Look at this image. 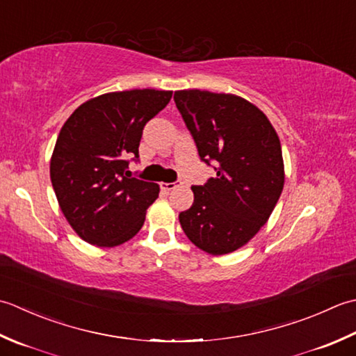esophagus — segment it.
Segmentation results:
<instances>
[{"label": "esophagus", "instance_id": "esophagus-1", "mask_svg": "<svg viewBox=\"0 0 356 356\" xmlns=\"http://www.w3.org/2000/svg\"><path fill=\"white\" fill-rule=\"evenodd\" d=\"M177 186H178V183H161V188L165 192L173 191V188H175Z\"/></svg>", "mask_w": 356, "mask_h": 356}]
</instances>
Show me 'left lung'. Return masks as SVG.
<instances>
[{
	"label": "left lung",
	"instance_id": "8db88e82",
	"mask_svg": "<svg viewBox=\"0 0 356 356\" xmlns=\"http://www.w3.org/2000/svg\"><path fill=\"white\" fill-rule=\"evenodd\" d=\"M175 104L202 161L216 177L192 186L193 204L179 213L191 241L226 255L258 234L284 187L280 138L259 108L232 93L177 90Z\"/></svg>",
	"mask_w": 356,
	"mask_h": 356
}]
</instances>
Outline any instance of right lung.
<instances>
[{
    "mask_svg": "<svg viewBox=\"0 0 356 356\" xmlns=\"http://www.w3.org/2000/svg\"><path fill=\"white\" fill-rule=\"evenodd\" d=\"M170 90L111 92L86 101L61 127L50 179L64 216L79 238L115 248L134 238L159 186L129 175L146 122L169 104Z\"/></svg>",
    "mask_w": 356,
    "mask_h": 356,
    "instance_id": "add662e5",
    "label": "right lung"
}]
</instances>
